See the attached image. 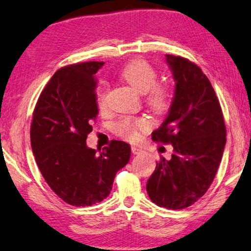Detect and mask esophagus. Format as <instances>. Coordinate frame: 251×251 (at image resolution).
<instances>
[{"instance_id": "esophagus-1", "label": "esophagus", "mask_w": 251, "mask_h": 251, "mask_svg": "<svg viewBox=\"0 0 251 251\" xmlns=\"http://www.w3.org/2000/svg\"><path fill=\"white\" fill-rule=\"evenodd\" d=\"M131 150H132V153L133 154H140V153H142V149H140V148L132 147V148H131Z\"/></svg>"}]
</instances>
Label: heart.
<instances>
[{
  "label": "heart",
  "mask_w": 251,
  "mask_h": 251,
  "mask_svg": "<svg viewBox=\"0 0 251 251\" xmlns=\"http://www.w3.org/2000/svg\"><path fill=\"white\" fill-rule=\"evenodd\" d=\"M120 75L126 83L137 89L139 92L147 93L148 101L155 109L166 108L168 103V89L162 83H157V71L148 61L137 59L126 65L122 69ZM105 99V85L102 84L99 91V103L104 104ZM151 122L147 118L131 119L128 117L121 118L116 125L114 130L121 137L134 140L139 137L141 131H146L150 128Z\"/></svg>",
  "instance_id": "1"
}]
</instances>
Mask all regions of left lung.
<instances>
[{
    "mask_svg": "<svg viewBox=\"0 0 251 251\" xmlns=\"http://www.w3.org/2000/svg\"><path fill=\"white\" fill-rule=\"evenodd\" d=\"M176 82L174 99L152 140L171 143L170 160L161 157L148 179L152 202L172 210L190 207L213 181L226 146L223 111L210 81L181 56L166 54Z\"/></svg>",
    "mask_w": 251,
    "mask_h": 251,
    "instance_id": "left-lung-1",
    "label": "left lung"
}]
</instances>
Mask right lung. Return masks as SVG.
<instances>
[{"label": "right lung", "mask_w": 251, "mask_h": 251, "mask_svg": "<svg viewBox=\"0 0 251 251\" xmlns=\"http://www.w3.org/2000/svg\"><path fill=\"white\" fill-rule=\"evenodd\" d=\"M102 65L90 61L57 70L33 112L30 135L36 164L55 195L75 207L105 199L131 155L123 141L112 140L99 153L87 146L99 113L94 75Z\"/></svg>", "instance_id": "right-lung-1"}]
</instances>
